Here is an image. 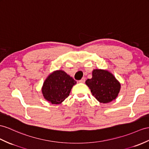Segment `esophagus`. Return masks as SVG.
I'll return each mask as SVG.
<instances>
[{"instance_id": "obj_1", "label": "esophagus", "mask_w": 149, "mask_h": 149, "mask_svg": "<svg viewBox=\"0 0 149 149\" xmlns=\"http://www.w3.org/2000/svg\"><path fill=\"white\" fill-rule=\"evenodd\" d=\"M85 78H82L80 80H79V83H85Z\"/></svg>"}]
</instances>
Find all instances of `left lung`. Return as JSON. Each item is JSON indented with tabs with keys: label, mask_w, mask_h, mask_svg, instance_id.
Segmentation results:
<instances>
[{
	"label": "left lung",
	"mask_w": 149,
	"mask_h": 149,
	"mask_svg": "<svg viewBox=\"0 0 149 149\" xmlns=\"http://www.w3.org/2000/svg\"><path fill=\"white\" fill-rule=\"evenodd\" d=\"M92 95L100 103L107 104L115 100L121 89V83L111 72L96 69L92 71V78L85 81Z\"/></svg>",
	"instance_id": "8db88e82"
}]
</instances>
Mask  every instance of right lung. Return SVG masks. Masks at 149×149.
I'll list each match as a JSON object with an SVG mask.
<instances>
[{"instance_id":"1","label":"right lung","mask_w":149,"mask_h":149,"mask_svg":"<svg viewBox=\"0 0 149 149\" xmlns=\"http://www.w3.org/2000/svg\"><path fill=\"white\" fill-rule=\"evenodd\" d=\"M77 81L63 70L51 72L45 79L42 87L44 99L52 104H60L70 95Z\"/></svg>"}]
</instances>
